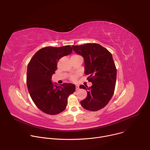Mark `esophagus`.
Here are the masks:
<instances>
[{
  "instance_id": "1",
  "label": "esophagus",
  "mask_w": 150,
  "mask_h": 150,
  "mask_svg": "<svg viewBox=\"0 0 150 150\" xmlns=\"http://www.w3.org/2000/svg\"><path fill=\"white\" fill-rule=\"evenodd\" d=\"M79 85H76V90H79Z\"/></svg>"
}]
</instances>
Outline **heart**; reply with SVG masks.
<instances>
[{
	"mask_svg": "<svg viewBox=\"0 0 150 150\" xmlns=\"http://www.w3.org/2000/svg\"><path fill=\"white\" fill-rule=\"evenodd\" d=\"M78 56V55H74V56ZM78 76V75L77 74H75V75H72L70 78H71V79L72 81H75V80L77 79Z\"/></svg>",
	"mask_w": 150,
	"mask_h": 150,
	"instance_id": "1",
	"label": "heart"
}]
</instances>
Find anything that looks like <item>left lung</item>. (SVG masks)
I'll return each instance as SVG.
<instances>
[{
	"label": "left lung",
	"instance_id": "1",
	"mask_svg": "<svg viewBox=\"0 0 150 150\" xmlns=\"http://www.w3.org/2000/svg\"><path fill=\"white\" fill-rule=\"evenodd\" d=\"M74 51L84 59L85 74L93 85L90 87L81 85L80 88L87 92V96L81 101L85 109L99 110L108 104L115 88L117 71L112 54L101 45L88 43L72 46Z\"/></svg>",
	"mask_w": 150,
	"mask_h": 150
}]
</instances>
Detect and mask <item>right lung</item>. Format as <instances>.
Listing matches in <instances>:
<instances>
[{"instance_id":"right-lung-1","label":"right lung","mask_w":150,"mask_h":150,"mask_svg":"<svg viewBox=\"0 0 150 150\" xmlns=\"http://www.w3.org/2000/svg\"><path fill=\"white\" fill-rule=\"evenodd\" d=\"M72 52L70 46L44 47L34 54L28 63V90L34 104L45 113L54 115L63 112L67 108L68 96L75 91L73 83H63L59 86L51 80L58 60Z\"/></svg>"}]
</instances>
